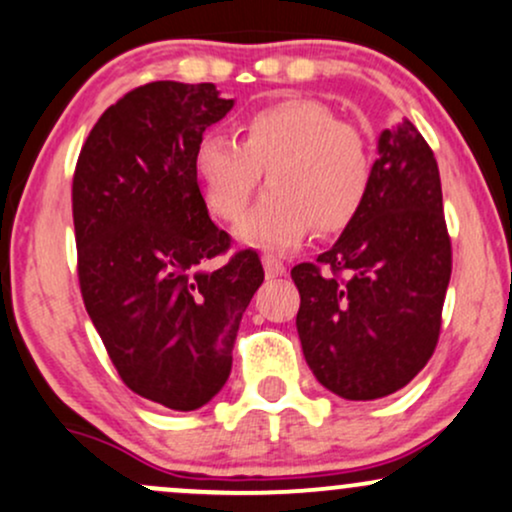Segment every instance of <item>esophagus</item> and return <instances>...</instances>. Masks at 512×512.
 Masks as SVG:
<instances>
[{
	"mask_svg": "<svg viewBox=\"0 0 512 512\" xmlns=\"http://www.w3.org/2000/svg\"><path fill=\"white\" fill-rule=\"evenodd\" d=\"M262 264H264V272H267V276H281L286 272V267H284V262L279 260V257L276 255H262Z\"/></svg>",
	"mask_w": 512,
	"mask_h": 512,
	"instance_id": "34e87169",
	"label": "esophagus"
}]
</instances>
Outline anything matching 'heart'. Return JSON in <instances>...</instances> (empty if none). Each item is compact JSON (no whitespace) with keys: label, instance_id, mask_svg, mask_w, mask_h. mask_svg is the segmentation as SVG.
<instances>
[{"label":"heart","instance_id":"obj_1","mask_svg":"<svg viewBox=\"0 0 512 512\" xmlns=\"http://www.w3.org/2000/svg\"><path fill=\"white\" fill-rule=\"evenodd\" d=\"M240 142L204 134L195 175L211 214L236 223L267 173L272 190L240 223L238 236L272 250L296 248L317 233H339L366 204L373 180L370 142L354 122L337 120L313 98H284L250 110Z\"/></svg>","mask_w":512,"mask_h":512}]
</instances>
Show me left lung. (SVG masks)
<instances>
[{
  "label": "left lung",
  "instance_id": "1",
  "mask_svg": "<svg viewBox=\"0 0 512 512\" xmlns=\"http://www.w3.org/2000/svg\"><path fill=\"white\" fill-rule=\"evenodd\" d=\"M452 245L436 156L404 117L380 134L361 211L315 262L291 269L310 370L344 399H380L436 351Z\"/></svg>",
  "mask_w": 512,
  "mask_h": 512
}]
</instances>
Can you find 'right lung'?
<instances>
[{
    "mask_svg": "<svg viewBox=\"0 0 512 512\" xmlns=\"http://www.w3.org/2000/svg\"><path fill=\"white\" fill-rule=\"evenodd\" d=\"M233 108L214 84L151 81L101 115L72 182L86 313L129 390L166 409L204 407L231 375L233 344L264 281L255 250L233 252L195 175L204 129Z\"/></svg>",
    "mask_w": 512,
    "mask_h": 512,
    "instance_id": "add662e5",
    "label": "right lung"
}]
</instances>
